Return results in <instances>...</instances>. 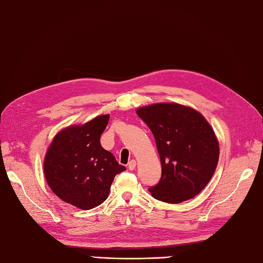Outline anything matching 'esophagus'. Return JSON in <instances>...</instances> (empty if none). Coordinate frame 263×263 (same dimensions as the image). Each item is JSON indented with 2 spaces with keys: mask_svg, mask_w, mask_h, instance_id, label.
<instances>
[{
  "mask_svg": "<svg viewBox=\"0 0 263 263\" xmlns=\"http://www.w3.org/2000/svg\"><path fill=\"white\" fill-rule=\"evenodd\" d=\"M128 168H129V170L130 171H133L134 170V168H135L136 167V161L135 160H132L129 163H128Z\"/></svg>",
  "mask_w": 263,
  "mask_h": 263,
  "instance_id": "obj_1",
  "label": "esophagus"
}]
</instances>
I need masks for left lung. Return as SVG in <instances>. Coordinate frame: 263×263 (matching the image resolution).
<instances>
[{
    "mask_svg": "<svg viewBox=\"0 0 263 263\" xmlns=\"http://www.w3.org/2000/svg\"><path fill=\"white\" fill-rule=\"evenodd\" d=\"M152 130L162 176L149 188L155 199L179 203L197 196L211 181L219 157L213 127L194 108L173 102L153 103L136 110Z\"/></svg>",
    "mask_w": 263,
    "mask_h": 263,
    "instance_id": "obj_1",
    "label": "left lung"
}]
</instances>
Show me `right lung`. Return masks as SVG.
Returning a JSON list of instances; mask_svg holds the SVG:
<instances>
[{
	"label": "right lung",
	"mask_w": 263,
	"mask_h": 263,
	"mask_svg": "<svg viewBox=\"0 0 263 263\" xmlns=\"http://www.w3.org/2000/svg\"><path fill=\"white\" fill-rule=\"evenodd\" d=\"M108 121L109 115H101L64 128L46 152L44 173L49 188L63 201L83 211L101 205L116 174L126 170L100 144Z\"/></svg>",
	"instance_id": "1"
}]
</instances>
